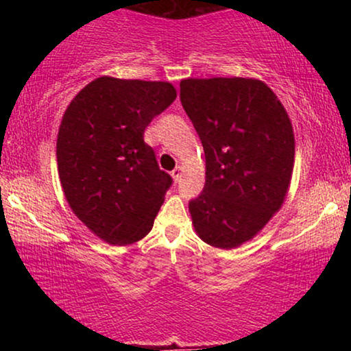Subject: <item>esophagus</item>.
Returning a JSON list of instances; mask_svg holds the SVG:
<instances>
[{"instance_id":"34e87169","label":"esophagus","mask_w":351,"mask_h":351,"mask_svg":"<svg viewBox=\"0 0 351 351\" xmlns=\"http://www.w3.org/2000/svg\"><path fill=\"white\" fill-rule=\"evenodd\" d=\"M181 171H183V168H181V167H176L175 170L171 171L173 180H175V181H180V178H181Z\"/></svg>"}]
</instances>
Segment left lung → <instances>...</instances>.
I'll list each match as a JSON object with an SVG mask.
<instances>
[{"label":"left lung","mask_w":351,"mask_h":351,"mask_svg":"<svg viewBox=\"0 0 351 351\" xmlns=\"http://www.w3.org/2000/svg\"><path fill=\"white\" fill-rule=\"evenodd\" d=\"M180 99L206 158V183L189 201L193 224L209 245L237 247L287 195L295 155L291 119L257 79H184Z\"/></svg>","instance_id":"8db88e82"}]
</instances>
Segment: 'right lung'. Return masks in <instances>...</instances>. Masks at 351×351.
<instances>
[{"label":"right lung","mask_w":351,"mask_h":351,"mask_svg":"<svg viewBox=\"0 0 351 351\" xmlns=\"http://www.w3.org/2000/svg\"><path fill=\"white\" fill-rule=\"evenodd\" d=\"M175 99L170 82L104 75L87 84L62 117L56 155L64 195L108 244L147 236L171 186L143 134Z\"/></svg>","instance_id":"obj_1"}]
</instances>
